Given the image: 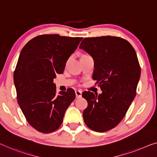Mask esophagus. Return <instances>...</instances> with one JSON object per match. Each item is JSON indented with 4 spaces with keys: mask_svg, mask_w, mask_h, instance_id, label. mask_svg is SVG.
<instances>
[{
    "mask_svg": "<svg viewBox=\"0 0 157 157\" xmlns=\"http://www.w3.org/2000/svg\"><path fill=\"white\" fill-rule=\"evenodd\" d=\"M75 94L77 98H79L82 97V92L80 90H76L75 91Z\"/></svg>",
    "mask_w": 157,
    "mask_h": 157,
    "instance_id": "obj_1",
    "label": "esophagus"
}]
</instances>
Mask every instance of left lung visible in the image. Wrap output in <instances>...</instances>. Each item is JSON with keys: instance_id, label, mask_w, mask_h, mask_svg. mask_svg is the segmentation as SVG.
<instances>
[{"instance_id": "left-lung-1", "label": "left lung", "mask_w": 157, "mask_h": 157, "mask_svg": "<svg viewBox=\"0 0 157 157\" xmlns=\"http://www.w3.org/2000/svg\"><path fill=\"white\" fill-rule=\"evenodd\" d=\"M79 48L93 58L92 78L102 91L99 96L82 93L88 103L84 121L92 130L106 132L123 120L136 95L141 73L136 52L125 39L111 36L85 38Z\"/></svg>"}]
</instances>
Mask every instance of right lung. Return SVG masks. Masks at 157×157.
<instances>
[{
    "label": "right lung",
    "mask_w": 157,
    "mask_h": 157,
    "mask_svg": "<svg viewBox=\"0 0 157 157\" xmlns=\"http://www.w3.org/2000/svg\"><path fill=\"white\" fill-rule=\"evenodd\" d=\"M82 37L39 35L21 51L14 71L17 103L34 129L50 133L60 127L65 111L75 99L70 88L56 94L53 79L64 71L67 59Z\"/></svg>",
    "instance_id": "obj_1"
}]
</instances>
